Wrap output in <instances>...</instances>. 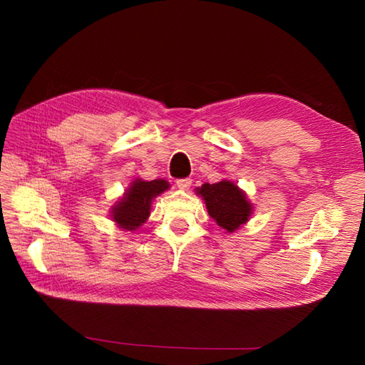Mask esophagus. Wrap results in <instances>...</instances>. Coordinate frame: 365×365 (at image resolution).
I'll return each instance as SVG.
<instances>
[{"label": "esophagus", "mask_w": 365, "mask_h": 365, "mask_svg": "<svg viewBox=\"0 0 365 365\" xmlns=\"http://www.w3.org/2000/svg\"><path fill=\"white\" fill-rule=\"evenodd\" d=\"M191 183H192L191 178H177L175 180V185L180 190H188L191 187Z\"/></svg>", "instance_id": "1"}]
</instances>
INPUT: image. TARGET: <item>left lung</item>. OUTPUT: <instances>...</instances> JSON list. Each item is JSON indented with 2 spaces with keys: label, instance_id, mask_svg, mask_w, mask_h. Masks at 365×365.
I'll use <instances>...</instances> for the list:
<instances>
[{
  "label": "left lung",
  "instance_id": "8db88e82",
  "mask_svg": "<svg viewBox=\"0 0 365 365\" xmlns=\"http://www.w3.org/2000/svg\"><path fill=\"white\" fill-rule=\"evenodd\" d=\"M197 195L204 197L208 215L227 232L238 229L252 213V205L246 200L245 192L232 182L204 183L197 188Z\"/></svg>",
  "mask_w": 365,
  "mask_h": 365
}]
</instances>
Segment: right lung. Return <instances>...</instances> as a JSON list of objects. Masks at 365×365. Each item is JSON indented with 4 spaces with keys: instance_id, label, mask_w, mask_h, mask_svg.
Masks as SVG:
<instances>
[{
    "instance_id": "1",
    "label": "right lung",
    "mask_w": 365,
    "mask_h": 365,
    "mask_svg": "<svg viewBox=\"0 0 365 365\" xmlns=\"http://www.w3.org/2000/svg\"><path fill=\"white\" fill-rule=\"evenodd\" d=\"M168 188L169 185L166 180H135L128 188L125 197L114 207L113 221L125 230L138 229L150 215L152 199Z\"/></svg>"
}]
</instances>
